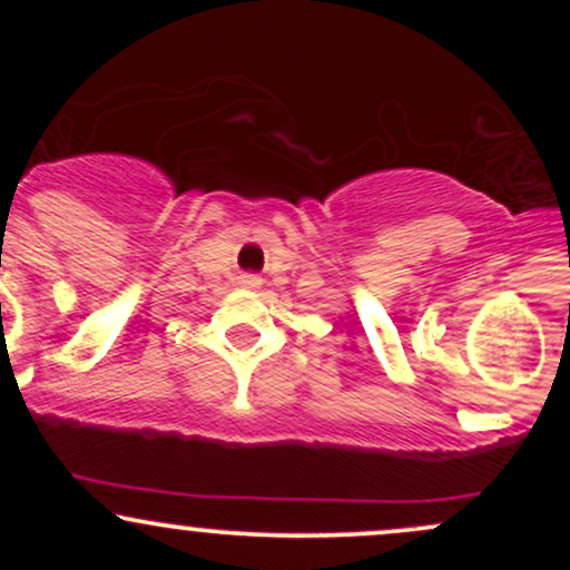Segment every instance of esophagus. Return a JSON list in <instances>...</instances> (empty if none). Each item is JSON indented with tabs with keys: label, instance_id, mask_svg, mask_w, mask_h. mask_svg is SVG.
<instances>
[{
	"label": "esophagus",
	"instance_id": "esophagus-1",
	"mask_svg": "<svg viewBox=\"0 0 570 570\" xmlns=\"http://www.w3.org/2000/svg\"><path fill=\"white\" fill-rule=\"evenodd\" d=\"M244 284L246 286H259V278L257 276H244Z\"/></svg>",
	"mask_w": 570,
	"mask_h": 570
}]
</instances>
